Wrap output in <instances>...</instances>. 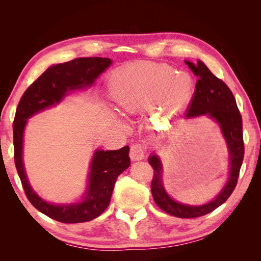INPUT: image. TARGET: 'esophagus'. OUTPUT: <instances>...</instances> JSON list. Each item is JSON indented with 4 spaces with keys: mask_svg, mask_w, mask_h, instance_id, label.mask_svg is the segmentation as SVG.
I'll return each mask as SVG.
<instances>
[{
    "mask_svg": "<svg viewBox=\"0 0 261 261\" xmlns=\"http://www.w3.org/2000/svg\"><path fill=\"white\" fill-rule=\"evenodd\" d=\"M145 153H146V148L143 145L134 144L130 147L129 156H130V159L134 160V161L143 160L144 158H145Z\"/></svg>",
    "mask_w": 261,
    "mask_h": 261,
    "instance_id": "1",
    "label": "esophagus"
}]
</instances>
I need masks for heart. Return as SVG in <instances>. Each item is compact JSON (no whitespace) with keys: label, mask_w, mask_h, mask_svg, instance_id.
Listing matches in <instances>:
<instances>
[{"label":"heart","mask_w":261,"mask_h":261,"mask_svg":"<svg viewBox=\"0 0 261 261\" xmlns=\"http://www.w3.org/2000/svg\"><path fill=\"white\" fill-rule=\"evenodd\" d=\"M193 76L162 63L138 62L116 69L110 78V96L126 113L149 109L152 115L177 114L194 93Z\"/></svg>","instance_id":"b5f03b06"}]
</instances>
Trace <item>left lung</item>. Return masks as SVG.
I'll return each mask as SVG.
<instances>
[{
	"label": "left lung",
	"mask_w": 261,
	"mask_h": 261,
	"mask_svg": "<svg viewBox=\"0 0 261 261\" xmlns=\"http://www.w3.org/2000/svg\"><path fill=\"white\" fill-rule=\"evenodd\" d=\"M192 72L198 77L196 83L195 93L189 105L185 118H192L200 115H207L216 121L226 141L228 151V169L230 175L221 192L211 201L200 206L185 204L174 200L168 195L162 181V163L156 154L149 156V163L153 169L151 181V193L154 202L164 212L177 218H198L212 212L224 203L233 193L238 184L240 170L244 158L243 122L242 116L236 106V101L230 88L201 61L197 64L185 61Z\"/></svg>",
	"instance_id": "1"
}]
</instances>
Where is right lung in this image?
<instances>
[{
  "instance_id": "obj_1",
  "label": "right lung",
  "mask_w": 261,
  "mask_h": 261,
  "mask_svg": "<svg viewBox=\"0 0 261 261\" xmlns=\"http://www.w3.org/2000/svg\"><path fill=\"white\" fill-rule=\"evenodd\" d=\"M111 64L112 61L108 58H78L50 66L23 92L15 114L14 160L23 191L37 210L59 222H87L99 217L108 208L117 176L130 165L129 147L107 151L96 150L90 162L88 184L83 199L75 203H50L38 196L29 184L22 162L23 130L29 117L59 105L68 91L91 87Z\"/></svg>"
}]
</instances>
